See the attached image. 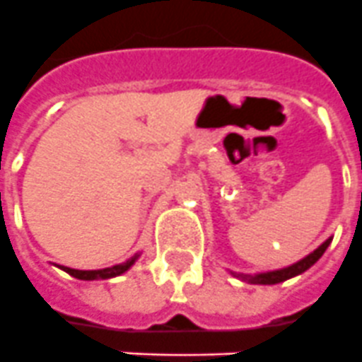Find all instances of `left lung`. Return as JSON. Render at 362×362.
I'll list each match as a JSON object with an SVG mask.
<instances>
[{
  "label": "left lung",
  "instance_id": "obj_1",
  "mask_svg": "<svg viewBox=\"0 0 362 362\" xmlns=\"http://www.w3.org/2000/svg\"><path fill=\"white\" fill-rule=\"evenodd\" d=\"M332 239L334 238H328L321 246H319V248H315L312 254H308L306 257H303L300 261H297V263L290 264V267L286 268H279V270H272V272H259V274H254V276H250V274H235V272L232 270H230V274H232L233 277H239L241 281H246V283H250V284L283 283V281L292 279V277L296 276H300L303 272H306L310 267H313V264L317 263L319 259H321V255L326 252V248L330 246Z\"/></svg>",
  "mask_w": 362,
  "mask_h": 362
}]
</instances>
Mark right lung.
Listing matches in <instances>:
<instances>
[{
	"mask_svg": "<svg viewBox=\"0 0 362 362\" xmlns=\"http://www.w3.org/2000/svg\"><path fill=\"white\" fill-rule=\"evenodd\" d=\"M141 254H136L129 259V261H124L121 264H114L110 268H101V270H76V268H69V267H59L63 272H66L69 276L76 277V279H81V281H99V279H112V277H117L121 274H124L127 270H130L134 263H136L137 259H139Z\"/></svg>",
	"mask_w": 362,
	"mask_h": 362,
	"instance_id": "add662e5",
	"label": "right lung"
}]
</instances>
